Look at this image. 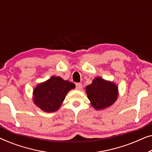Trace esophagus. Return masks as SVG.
I'll list each match as a JSON object with an SVG mask.
<instances>
[{
  "instance_id": "obj_1",
  "label": "esophagus",
  "mask_w": 152,
  "mask_h": 152,
  "mask_svg": "<svg viewBox=\"0 0 152 152\" xmlns=\"http://www.w3.org/2000/svg\"><path fill=\"white\" fill-rule=\"evenodd\" d=\"M82 88V84L81 83H77L76 84V89L77 90H81Z\"/></svg>"
}]
</instances>
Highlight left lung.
<instances>
[{
  "label": "left lung",
  "mask_w": 152,
  "mask_h": 152,
  "mask_svg": "<svg viewBox=\"0 0 152 152\" xmlns=\"http://www.w3.org/2000/svg\"><path fill=\"white\" fill-rule=\"evenodd\" d=\"M87 97L92 107L96 110H102L111 107L117 100L118 88L113 82L97 77L92 84L86 87Z\"/></svg>",
  "instance_id": "obj_1"
}]
</instances>
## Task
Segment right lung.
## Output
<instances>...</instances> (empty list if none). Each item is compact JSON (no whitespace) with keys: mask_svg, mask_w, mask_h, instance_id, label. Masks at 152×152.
Instances as JSON below:
<instances>
[{"mask_svg":"<svg viewBox=\"0 0 152 152\" xmlns=\"http://www.w3.org/2000/svg\"><path fill=\"white\" fill-rule=\"evenodd\" d=\"M75 85L60 77L53 76L41 82L33 90V102L45 112L57 111L65 99L66 95Z\"/></svg>","mask_w":152,"mask_h":152,"instance_id":"right-lung-1","label":"right lung"}]
</instances>
